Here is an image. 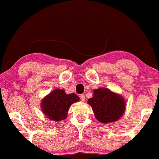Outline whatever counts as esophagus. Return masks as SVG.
I'll list each match as a JSON object with an SVG mask.
<instances>
[{"mask_svg":"<svg viewBox=\"0 0 159 159\" xmlns=\"http://www.w3.org/2000/svg\"><path fill=\"white\" fill-rule=\"evenodd\" d=\"M80 100H81L82 101H84L85 99H86V97H85V95H84V94H80Z\"/></svg>","mask_w":159,"mask_h":159,"instance_id":"esophagus-1","label":"esophagus"}]
</instances>
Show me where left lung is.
I'll return each mask as SVG.
<instances>
[{"mask_svg": "<svg viewBox=\"0 0 159 159\" xmlns=\"http://www.w3.org/2000/svg\"><path fill=\"white\" fill-rule=\"evenodd\" d=\"M96 119L102 124L114 122L124 113L125 103L119 95L107 89L94 90L93 96L88 100Z\"/></svg>", "mask_w": 159, "mask_h": 159, "instance_id": "left-lung-1", "label": "left lung"}]
</instances>
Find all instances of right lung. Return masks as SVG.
<instances>
[{"mask_svg":"<svg viewBox=\"0 0 159 159\" xmlns=\"http://www.w3.org/2000/svg\"><path fill=\"white\" fill-rule=\"evenodd\" d=\"M79 99L76 94L68 95L63 90L56 89L43 99L42 111L49 119L58 121L66 118L70 105Z\"/></svg>","mask_w":159,"mask_h":159,"instance_id":"add662e5","label":"right lung"}]
</instances>
